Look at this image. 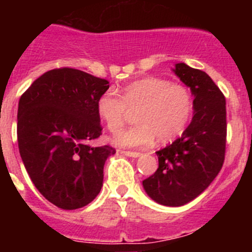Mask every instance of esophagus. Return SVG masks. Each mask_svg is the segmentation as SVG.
<instances>
[{
	"mask_svg": "<svg viewBox=\"0 0 252 252\" xmlns=\"http://www.w3.org/2000/svg\"><path fill=\"white\" fill-rule=\"evenodd\" d=\"M123 154L129 157H139L141 155L140 152H136V151H123Z\"/></svg>",
	"mask_w": 252,
	"mask_h": 252,
	"instance_id": "1",
	"label": "esophagus"
}]
</instances>
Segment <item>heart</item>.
<instances>
[{"mask_svg": "<svg viewBox=\"0 0 252 252\" xmlns=\"http://www.w3.org/2000/svg\"><path fill=\"white\" fill-rule=\"evenodd\" d=\"M136 124L114 136L123 147L147 146L174 140L187 129L194 111L191 91L183 84L157 77H146L121 89L119 96L108 90L98 97L96 111L111 133H117L135 111Z\"/></svg>", "mask_w": 252, "mask_h": 252, "instance_id": "b5f03b06", "label": "heart"}]
</instances>
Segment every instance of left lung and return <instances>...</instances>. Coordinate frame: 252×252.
<instances>
[{
  "instance_id": "left-lung-1",
  "label": "left lung",
  "mask_w": 252,
  "mask_h": 252,
  "mask_svg": "<svg viewBox=\"0 0 252 252\" xmlns=\"http://www.w3.org/2000/svg\"><path fill=\"white\" fill-rule=\"evenodd\" d=\"M174 73L194 95V117L183 135L157 151L158 168L142 180L145 191L164 206H182L199 196L224 163L225 97L207 73L175 64Z\"/></svg>"
}]
</instances>
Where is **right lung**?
Listing matches in <instances>:
<instances>
[{"instance_id":"right-lung-1","label":"right lung","mask_w":252,"mask_h":252,"mask_svg":"<svg viewBox=\"0 0 252 252\" xmlns=\"http://www.w3.org/2000/svg\"><path fill=\"white\" fill-rule=\"evenodd\" d=\"M110 83L63 67L37 78L18 105L20 157L36 189L63 210L90 204L100 192L110 145L88 144L102 135L96 111Z\"/></svg>"}]
</instances>
